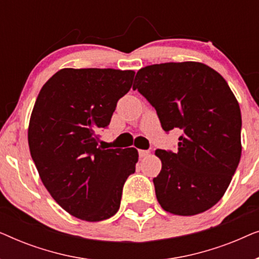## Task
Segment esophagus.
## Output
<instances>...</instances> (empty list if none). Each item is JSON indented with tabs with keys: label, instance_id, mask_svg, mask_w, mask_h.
<instances>
[{
	"label": "esophagus",
	"instance_id": "34e87169",
	"mask_svg": "<svg viewBox=\"0 0 259 259\" xmlns=\"http://www.w3.org/2000/svg\"><path fill=\"white\" fill-rule=\"evenodd\" d=\"M148 154H150V152H148V151H146V150H139V157L140 158H146Z\"/></svg>",
	"mask_w": 259,
	"mask_h": 259
}]
</instances>
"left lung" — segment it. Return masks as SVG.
I'll return each instance as SVG.
<instances>
[{
  "mask_svg": "<svg viewBox=\"0 0 259 259\" xmlns=\"http://www.w3.org/2000/svg\"><path fill=\"white\" fill-rule=\"evenodd\" d=\"M133 90L153 106L165 132H180L178 151L157 150L155 196L169 213L193 215L224 196L242 154L238 101L204 63L167 62L138 70Z\"/></svg>",
  "mask_w": 259,
  "mask_h": 259,
  "instance_id": "left-lung-1",
  "label": "left lung"
}]
</instances>
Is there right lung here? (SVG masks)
<instances>
[{
  "label": "right lung",
  "instance_id": "right-lung-1",
  "mask_svg": "<svg viewBox=\"0 0 259 259\" xmlns=\"http://www.w3.org/2000/svg\"><path fill=\"white\" fill-rule=\"evenodd\" d=\"M133 70L63 68L41 88L28 144L46 189L74 217L100 222L118 212L122 187L136 172V148L99 146L116 102L131 90Z\"/></svg>",
  "mask_w": 259,
  "mask_h": 259
}]
</instances>
